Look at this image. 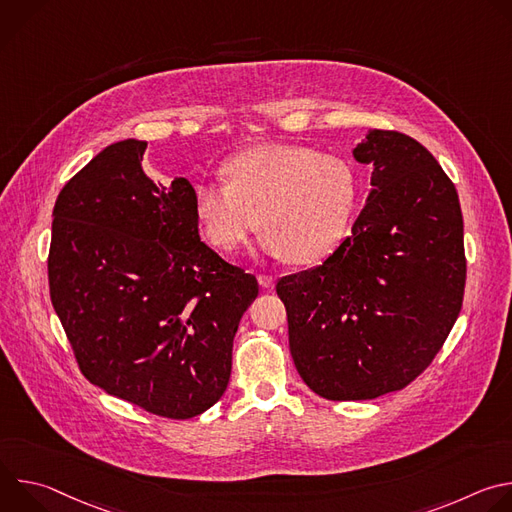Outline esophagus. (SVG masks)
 <instances>
[{
  "label": "esophagus",
  "instance_id": "1",
  "mask_svg": "<svg viewBox=\"0 0 512 512\" xmlns=\"http://www.w3.org/2000/svg\"><path fill=\"white\" fill-rule=\"evenodd\" d=\"M257 281H259V285H261L263 289H271V287L275 285V277H271V275H265V273L257 275Z\"/></svg>",
  "mask_w": 512,
  "mask_h": 512
}]
</instances>
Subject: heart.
I'll return each mask as SVG.
<instances>
[{
    "mask_svg": "<svg viewBox=\"0 0 512 512\" xmlns=\"http://www.w3.org/2000/svg\"><path fill=\"white\" fill-rule=\"evenodd\" d=\"M225 184H198L194 216L218 251L239 249L259 225V247L296 265L328 259L344 241L356 206V174L302 145H255L225 162Z\"/></svg>",
    "mask_w": 512,
    "mask_h": 512,
    "instance_id": "obj_1",
    "label": "heart"
}]
</instances>
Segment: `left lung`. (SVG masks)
Returning a JSON list of instances; mask_svg holds the SVG:
<instances>
[{
	"mask_svg": "<svg viewBox=\"0 0 512 512\" xmlns=\"http://www.w3.org/2000/svg\"><path fill=\"white\" fill-rule=\"evenodd\" d=\"M352 156L373 170L352 237L275 287L296 369L330 401L407 387L446 342L466 285L460 200L437 160L413 137L383 129Z\"/></svg>",
	"mask_w": 512,
	"mask_h": 512,
	"instance_id": "obj_1",
	"label": "left lung"
}]
</instances>
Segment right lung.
<instances>
[{
    "label": "right lung",
    "mask_w": 512,
    "mask_h": 512,
    "mask_svg": "<svg viewBox=\"0 0 512 512\" xmlns=\"http://www.w3.org/2000/svg\"><path fill=\"white\" fill-rule=\"evenodd\" d=\"M148 143L107 145L60 190L50 300L81 373L154 415L190 419L223 397L255 275L200 241L194 188L141 170Z\"/></svg>",
    "instance_id": "1"
}]
</instances>
